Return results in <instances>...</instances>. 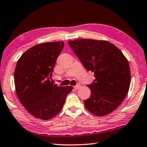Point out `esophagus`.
<instances>
[{
	"label": "esophagus",
	"mask_w": 147,
	"mask_h": 147,
	"mask_svg": "<svg viewBox=\"0 0 147 147\" xmlns=\"http://www.w3.org/2000/svg\"><path fill=\"white\" fill-rule=\"evenodd\" d=\"M81 88V86H80V84H76V85L74 87V88L75 89H80Z\"/></svg>",
	"instance_id": "obj_1"
}]
</instances>
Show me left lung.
Returning <instances> with one entry per match:
<instances>
[{"mask_svg": "<svg viewBox=\"0 0 147 147\" xmlns=\"http://www.w3.org/2000/svg\"><path fill=\"white\" fill-rule=\"evenodd\" d=\"M68 43L95 80L87 86L91 96L84 101L88 110L96 116L112 112L123 102L130 85V69L123 53L107 41L81 39Z\"/></svg>", "mask_w": 147, "mask_h": 147, "instance_id": "left-lung-1", "label": "left lung"}]
</instances>
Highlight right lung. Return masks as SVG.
Listing matches in <instances>:
<instances>
[{
	"label": "right lung",
	"mask_w": 147,
	"mask_h": 147,
	"mask_svg": "<svg viewBox=\"0 0 147 147\" xmlns=\"http://www.w3.org/2000/svg\"><path fill=\"white\" fill-rule=\"evenodd\" d=\"M63 41L37 45L23 54L14 72L17 96L31 115L49 120L60 112L73 86H58L50 80Z\"/></svg>",
	"instance_id": "1"
}]
</instances>
